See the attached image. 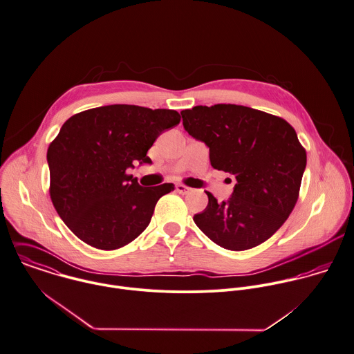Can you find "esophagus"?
Segmentation results:
<instances>
[{"label": "esophagus", "mask_w": 354, "mask_h": 354, "mask_svg": "<svg viewBox=\"0 0 354 354\" xmlns=\"http://www.w3.org/2000/svg\"><path fill=\"white\" fill-rule=\"evenodd\" d=\"M176 192L179 194H189V193H192V189L185 185H176Z\"/></svg>", "instance_id": "esophagus-1"}]
</instances>
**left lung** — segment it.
Returning <instances> with one entry per match:
<instances>
[{"instance_id": "8db88e82", "label": "left lung", "mask_w": 354, "mask_h": 354, "mask_svg": "<svg viewBox=\"0 0 354 354\" xmlns=\"http://www.w3.org/2000/svg\"><path fill=\"white\" fill-rule=\"evenodd\" d=\"M180 115L185 130L209 147L213 168L235 178L227 201L207 192V208L194 214L197 227L228 250L266 242L298 200L306 151L295 130L282 118L234 104L198 105Z\"/></svg>"}]
</instances>
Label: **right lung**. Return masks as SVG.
I'll list each match as a JSON object with an SVG mask.
<instances>
[{
  "label": "right lung",
  "instance_id": "1",
  "mask_svg": "<svg viewBox=\"0 0 354 354\" xmlns=\"http://www.w3.org/2000/svg\"><path fill=\"white\" fill-rule=\"evenodd\" d=\"M179 122L176 111L118 104L76 113L63 124L46 156L50 198L79 239L113 250L143 232L174 185L143 187L126 171L136 161L150 164L147 150Z\"/></svg>",
  "mask_w": 354,
  "mask_h": 354
}]
</instances>
